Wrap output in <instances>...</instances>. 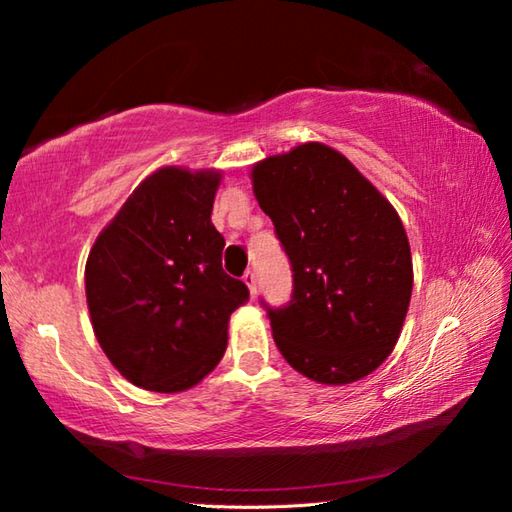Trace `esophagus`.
<instances>
[{"mask_svg":"<svg viewBox=\"0 0 512 512\" xmlns=\"http://www.w3.org/2000/svg\"><path fill=\"white\" fill-rule=\"evenodd\" d=\"M244 282H246V287L250 291V298H255L257 296V275H255V271H246Z\"/></svg>","mask_w":512,"mask_h":512,"instance_id":"34e87169","label":"esophagus"}]
</instances>
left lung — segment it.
Here are the masks:
<instances>
[{
	"mask_svg": "<svg viewBox=\"0 0 512 512\" xmlns=\"http://www.w3.org/2000/svg\"><path fill=\"white\" fill-rule=\"evenodd\" d=\"M293 268L268 309L277 350L311 381H359L393 352L413 291L411 246L388 198L332 146L305 142L250 171Z\"/></svg>",
	"mask_w": 512,
	"mask_h": 512,
	"instance_id": "8db88e82",
	"label": "left lung"
}]
</instances>
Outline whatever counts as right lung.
<instances>
[{
	"instance_id": "1",
	"label": "right lung",
	"mask_w": 512,
	"mask_h": 512,
	"mask_svg": "<svg viewBox=\"0 0 512 512\" xmlns=\"http://www.w3.org/2000/svg\"><path fill=\"white\" fill-rule=\"evenodd\" d=\"M223 173L162 167L146 176L85 264L94 336L131 384L180 393L203 381L228 348L230 314L248 287L223 271L212 223Z\"/></svg>"
}]
</instances>
